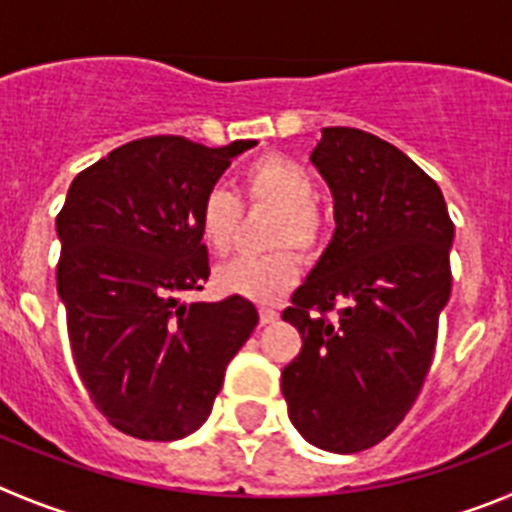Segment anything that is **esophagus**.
<instances>
[{
  "mask_svg": "<svg viewBox=\"0 0 512 512\" xmlns=\"http://www.w3.org/2000/svg\"><path fill=\"white\" fill-rule=\"evenodd\" d=\"M275 319H278V308H273V306L260 308V324H273Z\"/></svg>",
  "mask_w": 512,
  "mask_h": 512,
  "instance_id": "1",
  "label": "esophagus"
}]
</instances>
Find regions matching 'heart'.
I'll return each instance as SVG.
<instances>
[{
	"label": "heart",
	"instance_id": "1",
	"mask_svg": "<svg viewBox=\"0 0 512 512\" xmlns=\"http://www.w3.org/2000/svg\"><path fill=\"white\" fill-rule=\"evenodd\" d=\"M239 199L250 206L275 209L267 229V245L278 250L260 257H237L216 270L214 280L224 293L250 301H278L298 280V257L319 255L326 245L329 219L316 201V181L303 163L285 153H262L239 173ZM224 186H211L201 196L196 224L206 250L227 255L242 222V204Z\"/></svg>",
	"mask_w": 512,
	"mask_h": 512
}]
</instances>
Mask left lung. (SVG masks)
I'll return each instance as SVG.
<instances>
[{
	"mask_svg": "<svg viewBox=\"0 0 512 512\" xmlns=\"http://www.w3.org/2000/svg\"><path fill=\"white\" fill-rule=\"evenodd\" d=\"M311 160L336 229L283 311L303 344L280 390L308 444L354 454L393 434L421 393L451 293L454 222L434 178L370 132L326 127Z\"/></svg>",
	"mask_w": 512,
	"mask_h": 512,
	"instance_id": "obj_1",
	"label": "left lung"
}]
</instances>
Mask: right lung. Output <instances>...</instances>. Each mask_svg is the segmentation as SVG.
<instances>
[{
    "label": "right lung",
    "instance_id": "obj_1",
    "mask_svg": "<svg viewBox=\"0 0 512 512\" xmlns=\"http://www.w3.org/2000/svg\"><path fill=\"white\" fill-rule=\"evenodd\" d=\"M252 145L132 140L81 170L55 216L73 362L96 411L122 434L176 441L204 426L227 365L257 326L242 296L178 301L209 278L201 196Z\"/></svg>",
    "mask_w": 512,
    "mask_h": 512
}]
</instances>
